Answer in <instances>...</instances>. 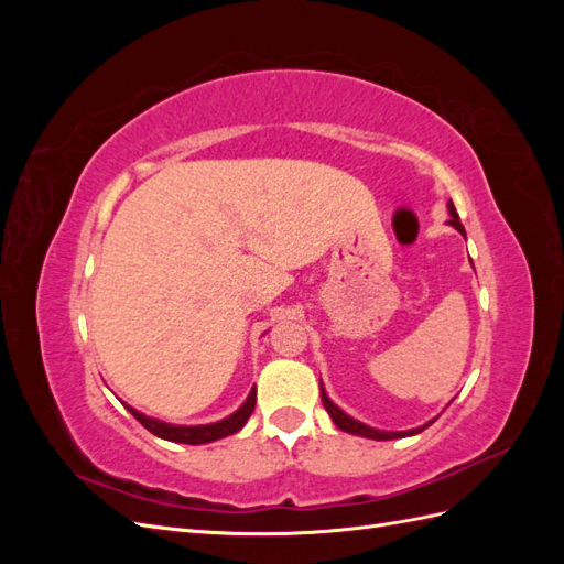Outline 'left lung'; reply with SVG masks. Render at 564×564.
<instances>
[{
	"label": "left lung",
	"mask_w": 564,
	"mask_h": 564,
	"mask_svg": "<svg viewBox=\"0 0 564 564\" xmlns=\"http://www.w3.org/2000/svg\"><path fill=\"white\" fill-rule=\"evenodd\" d=\"M449 207V220L447 224L452 226V228H456L460 235H466V230H464V226H460V220H458V214H456V209H454V204L449 202L447 204ZM319 395H322V404H324V409H327L329 412V416H332V421L336 423V429H340V431H346V433H352V435H360V437H369V440H398V437H409V435H416V433H421V431H425L429 429V425L435 421H429L425 425H421V429H412V431H400V433H388V431H377V429H369V425H365V423H360L357 419H352V416H348L344 409H338L329 398H327V392H324V388H322V381H319Z\"/></svg>",
	"instance_id": "8db88e82"
}]
</instances>
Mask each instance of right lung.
<instances>
[{
	"label": "right lung",
	"mask_w": 564,
	"mask_h": 564,
	"mask_svg": "<svg viewBox=\"0 0 564 564\" xmlns=\"http://www.w3.org/2000/svg\"><path fill=\"white\" fill-rule=\"evenodd\" d=\"M253 406H256V388H251L249 398L245 400V404L240 409H237L235 414H230L224 421L207 423V425H174V423L150 419L141 412H135L133 406H127V409L133 414V419L139 421L143 429H148L152 435H158V437L169 440V442H183V445H207V442L228 437L237 431H242V425L249 421Z\"/></svg>",
	"instance_id": "obj_1"
}]
</instances>
